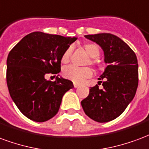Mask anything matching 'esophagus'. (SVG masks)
Returning <instances> with one entry per match:
<instances>
[{"label": "esophagus", "instance_id": "obj_1", "mask_svg": "<svg viewBox=\"0 0 149 149\" xmlns=\"http://www.w3.org/2000/svg\"><path fill=\"white\" fill-rule=\"evenodd\" d=\"M74 87L78 88L79 87V85H78V84H76V83H74Z\"/></svg>", "mask_w": 149, "mask_h": 149}]
</instances>
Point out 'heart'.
Returning a JSON list of instances; mask_svg holds the SVG:
<instances>
[{
	"mask_svg": "<svg viewBox=\"0 0 149 149\" xmlns=\"http://www.w3.org/2000/svg\"><path fill=\"white\" fill-rule=\"evenodd\" d=\"M83 48L91 58H95L98 57L100 54L99 47L92 43H86L83 44ZM71 48H67L62 55L61 61L63 63L69 62ZM91 63L94 64V60H91ZM63 76L67 79H70L75 83H81L86 79L90 78L92 75V71L89 67H77L74 66H69L65 67L63 71Z\"/></svg>",
	"mask_w": 149,
	"mask_h": 149,
	"instance_id": "b5f03b06",
	"label": "heart"
}]
</instances>
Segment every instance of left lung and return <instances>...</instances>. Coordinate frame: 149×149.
Returning a JSON list of instances; mask_svg holds the SVG:
<instances>
[{"mask_svg":"<svg viewBox=\"0 0 149 149\" xmlns=\"http://www.w3.org/2000/svg\"><path fill=\"white\" fill-rule=\"evenodd\" d=\"M104 52L107 67L98 78V84L81 102L85 113L103 123L119 117L135 96L138 86V63L136 54L123 40L110 33L86 35Z\"/></svg>","mask_w":149,"mask_h":149,"instance_id":"8db88e82","label":"left lung"}]
</instances>
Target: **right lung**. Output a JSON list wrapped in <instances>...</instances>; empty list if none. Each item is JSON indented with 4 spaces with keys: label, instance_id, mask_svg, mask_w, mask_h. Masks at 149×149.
<instances>
[{
    "label": "right lung",
    "instance_id": "1",
    "mask_svg": "<svg viewBox=\"0 0 149 149\" xmlns=\"http://www.w3.org/2000/svg\"><path fill=\"white\" fill-rule=\"evenodd\" d=\"M76 37L34 31L11 50L7 58L6 80L9 94L19 111L30 120L43 122L58 113L64 94L74 87L68 79L47 74L60 72L61 58Z\"/></svg>",
    "mask_w": 149,
    "mask_h": 149
}]
</instances>
